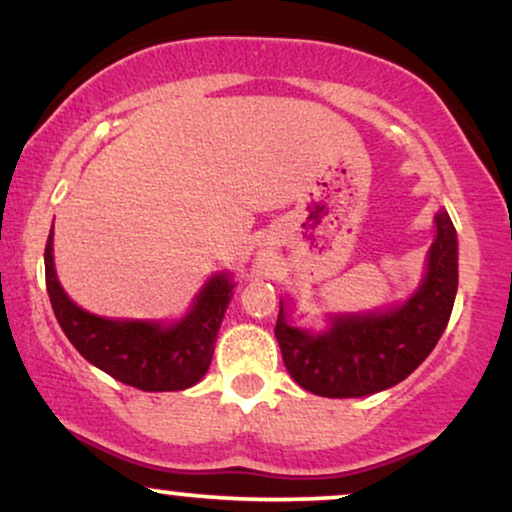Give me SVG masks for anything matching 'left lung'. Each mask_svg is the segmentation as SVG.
<instances>
[{
	"instance_id": "8db88e82",
	"label": "left lung",
	"mask_w": 512,
	"mask_h": 512,
	"mask_svg": "<svg viewBox=\"0 0 512 512\" xmlns=\"http://www.w3.org/2000/svg\"><path fill=\"white\" fill-rule=\"evenodd\" d=\"M458 289V242L449 213H437L427 275L401 308L377 315H342L325 334L287 323L280 304L275 337L292 380L327 399H356L389 389L413 372L449 325Z\"/></svg>"
}]
</instances>
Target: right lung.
I'll use <instances>...</instances> for the list:
<instances>
[{"mask_svg": "<svg viewBox=\"0 0 512 512\" xmlns=\"http://www.w3.org/2000/svg\"><path fill=\"white\" fill-rule=\"evenodd\" d=\"M44 277L56 320L80 356L118 382L142 391H180L206 375L235 289L227 275H216L187 318L173 327H161L135 320L118 323L75 306L56 280L52 235L44 246Z\"/></svg>", "mask_w": 512, "mask_h": 512, "instance_id": "1", "label": "right lung"}]
</instances>
